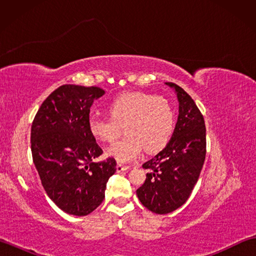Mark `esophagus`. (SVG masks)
Segmentation results:
<instances>
[{
    "instance_id": "esophagus-1",
    "label": "esophagus",
    "mask_w": 256,
    "mask_h": 256,
    "mask_svg": "<svg viewBox=\"0 0 256 256\" xmlns=\"http://www.w3.org/2000/svg\"><path fill=\"white\" fill-rule=\"evenodd\" d=\"M128 168H130V166L123 165V164H121V162H118V165H116V172H124V170H128Z\"/></svg>"
}]
</instances>
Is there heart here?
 I'll return each mask as SVG.
<instances>
[{
  "instance_id": "heart-1",
  "label": "heart",
  "mask_w": 256,
  "mask_h": 256,
  "mask_svg": "<svg viewBox=\"0 0 256 256\" xmlns=\"http://www.w3.org/2000/svg\"><path fill=\"white\" fill-rule=\"evenodd\" d=\"M111 116H90L88 128L100 142H112L125 126L126 136L113 143L108 154L120 162L136 160L145 148L158 152L170 140L174 128V112L162 96L131 92L116 98L108 106Z\"/></svg>"
}]
</instances>
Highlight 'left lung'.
<instances>
[{
    "instance_id": "1",
    "label": "left lung",
    "mask_w": 256,
    "mask_h": 256,
    "mask_svg": "<svg viewBox=\"0 0 256 256\" xmlns=\"http://www.w3.org/2000/svg\"><path fill=\"white\" fill-rule=\"evenodd\" d=\"M175 89L179 116L172 136L166 148L143 164L146 180L138 197L152 212L166 214L182 206L198 182L206 158V124L202 113L182 86L166 82Z\"/></svg>"
}]
</instances>
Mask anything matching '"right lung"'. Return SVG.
<instances>
[{"instance_id": "right-lung-1", "label": "right lung", "mask_w": 256, "mask_h": 256, "mask_svg": "<svg viewBox=\"0 0 256 256\" xmlns=\"http://www.w3.org/2000/svg\"><path fill=\"white\" fill-rule=\"evenodd\" d=\"M99 86L64 84L47 96L32 123L30 148L45 192L62 211L86 216L106 197L116 170L113 157L96 162L103 150L88 128Z\"/></svg>"}]
</instances>
